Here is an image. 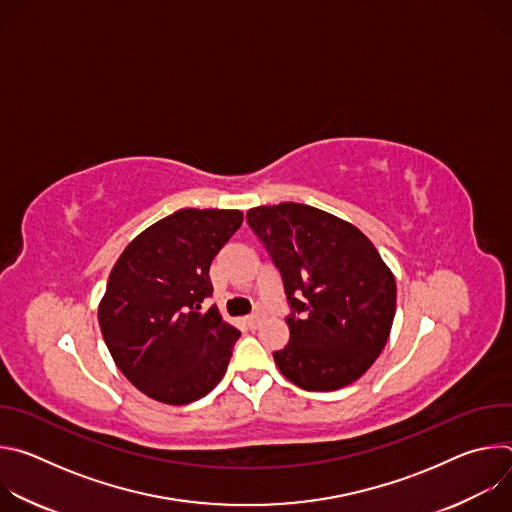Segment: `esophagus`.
<instances>
[{
	"instance_id": "1",
	"label": "esophagus",
	"mask_w": 512,
	"mask_h": 512,
	"mask_svg": "<svg viewBox=\"0 0 512 512\" xmlns=\"http://www.w3.org/2000/svg\"><path fill=\"white\" fill-rule=\"evenodd\" d=\"M263 316H265V312L263 310H257L255 314H251V316H247V324L251 326V328H257L259 324H261V320H263Z\"/></svg>"
}]
</instances>
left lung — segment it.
I'll return each instance as SVG.
<instances>
[{"mask_svg":"<svg viewBox=\"0 0 512 512\" xmlns=\"http://www.w3.org/2000/svg\"><path fill=\"white\" fill-rule=\"evenodd\" d=\"M296 314L277 369L306 391L342 389L371 369L391 334L397 283L371 239L326 210L281 202L247 212Z\"/></svg>","mask_w":512,"mask_h":512,"instance_id":"1","label":"left lung"}]
</instances>
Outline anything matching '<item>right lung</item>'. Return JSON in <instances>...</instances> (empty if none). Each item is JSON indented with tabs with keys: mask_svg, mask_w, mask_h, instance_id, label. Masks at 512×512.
I'll return each mask as SVG.
<instances>
[{
	"mask_svg": "<svg viewBox=\"0 0 512 512\" xmlns=\"http://www.w3.org/2000/svg\"><path fill=\"white\" fill-rule=\"evenodd\" d=\"M243 223L241 210L182 208L141 231L119 255L99 302L103 340L125 379L166 405L208 395L241 332L216 308L208 269Z\"/></svg>",
	"mask_w": 512,
	"mask_h": 512,
	"instance_id": "add662e5",
	"label": "right lung"
}]
</instances>
